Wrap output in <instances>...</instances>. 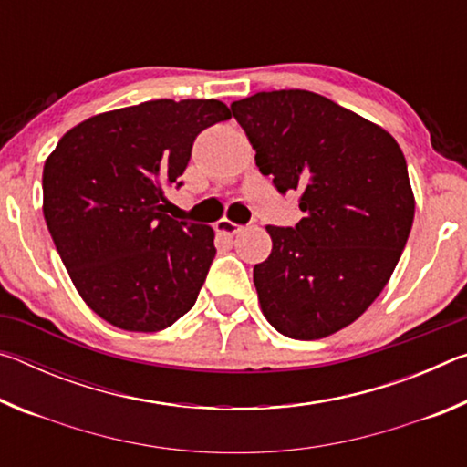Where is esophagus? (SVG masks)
Listing matches in <instances>:
<instances>
[{
  "label": "esophagus",
  "mask_w": 467,
  "mask_h": 467,
  "mask_svg": "<svg viewBox=\"0 0 467 467\" xmlns=\"http://www.w3.org/2000/svg\"><path fill=\"white\" fill-rule=\"evenodd\" d=\"M216 231L223 233V234H228V236H234V234H239L243 231V226L241 224H234L233 220L223 218V220H218Z\"/></svg>",
  "instance_id": "34e87169"
}]
</instances>
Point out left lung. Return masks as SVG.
Here are the masks:
<instances>
[{"mask_svg": "<svg viewBox=\"0 0 467 467\" xmlns=\"http://www.w3.org/2000/svg\"><path fill=\"white\" fill-rule=\"evenodd\" d=\"M255 164L305 218L265 226L272 253L253 267L265 319L292 339L336 334L365 313L398 265L414 223L406 158L391 133L309 90L234 100Z\"/></svg>", "mask_w": 467, "mask_h": 467, "instance_id": "1", "label": "left lung"}]
</instances>
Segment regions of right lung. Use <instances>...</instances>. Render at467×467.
Returning <instances> with one entry per match:
<instances>
[{"instance_id": "add662e5", "label": "right lung", "mask_w": 467, "mask_h": 467, "mask_svg": "<svg viewBox=\"0 0 467 467\" xmlns=\"http://www.w3.org/2000/svg\"><path fill=\"white\" fill-rule=\"evenodd\" d=\"M214 99L148 100L78 123L43 169V214L84 303L125 331H161L192 309L216 255L208 224L179 223L181 185L205 128L231 119Z\"/></svg>"}]
</instances>
